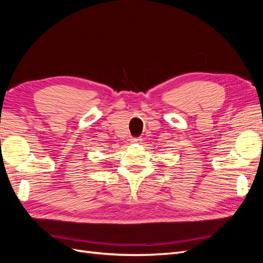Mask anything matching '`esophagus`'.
Masks as SVG:
<instances>
[{
    "label": "esophagus",
    "mask_w": 263,
    "mask_h": 263,
    "mask_svg": "<svg viewBox=\"0 0 263 263\" xmlns=\"http://www.w3.org/2000/svg\"><path fill=\"white\" fill-rule=\"evenodd\" d=\"M130 140H132V142H140L141 141L140 138H132Z\"/></svg>",
    "instance_id": "obj_1"
}]
</instances>
